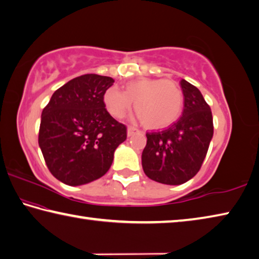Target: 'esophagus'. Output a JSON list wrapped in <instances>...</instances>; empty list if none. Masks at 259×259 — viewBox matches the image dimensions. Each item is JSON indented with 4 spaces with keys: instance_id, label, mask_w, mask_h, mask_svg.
<instances>
[{
    "instance_id": "obj_1",
    "label": "esophagus",
    "mask_w": 259,
    "mask_h": 259,
    "mask_svg": "<svg viewBox=\"0 0 259 259\" xmlns=\"http://www.w3.org/2000/svg\"><path fill=\"white\" fill-rule=\"evenodd\" d=\"M139 132H140V131L134 126H128V128H127V135H128V137H132L133 134L139 133Z\"/></svg>"
}]
</instances>
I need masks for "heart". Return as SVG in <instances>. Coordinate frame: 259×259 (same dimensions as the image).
Segmentation results:
<instances>
[{"label": "heart", "instance_id": "b5f03b06", "mask_svg": "<svg viewBox=\"0 0 259 259\" xmlns=\"http://www.w3.org/2000/svg\"><path fill=\"white\" fill-rule=\"evenodd\" d=\"M104 104L111 116L124 117L135 102V111L149 128H164L180 118L183 110L184 94L174 80L142 78L130 81L125 92L110 88L104 93Z\"/></svg>", "mask_w": 259, "mask_h": 259}]
</instances>
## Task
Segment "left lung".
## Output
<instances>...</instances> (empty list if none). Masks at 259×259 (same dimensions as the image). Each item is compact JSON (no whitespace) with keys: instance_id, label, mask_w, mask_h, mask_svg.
Wrapping results in <instances>:
<instances>
[{"instance_id":"left-lung-1","label":"left lung","mask_w":259,"mask_h":259,"mask_svg":"<svg viewBox=\"0 0 259 259\" xmlns=\"http://www.w3.org/2000/svg\"><path fill=\"white\" fill-rule=\"evenodd\" d=\"M184 94L182 117L167 130L147 133L142 152L146 175L156 182L179 185L196 175L214 134L210 107L196 86L181 80Z\"/></svg>"}]
</instances>
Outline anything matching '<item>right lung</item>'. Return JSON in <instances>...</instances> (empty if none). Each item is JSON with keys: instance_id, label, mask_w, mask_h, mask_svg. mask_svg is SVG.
<instances>
[{"instance_id": "right-lung-1", "label": "right lung", "mask_w": 259, "mask_h": 259, "mask_svg": "<svg viewBox=\"0 0 259 259\" xmlns=\"http://www.w3.org/2000/svg\"><path fill=\"white\" fill-rule=\"evenodd\" d=\"M111 77L86 74L58 89L43 109L38 144L49 170L71 187L92 182L110 168L127 128L107 111Z\"/></svg>"}]
</instances>
